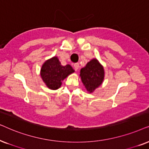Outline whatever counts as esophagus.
<instances>
[{
  "mask_svg": "<svg viewBox=\"0 0 149 149\" xmlns=\"http://www.w3.org/2000/svg\"><path fill=\"white\" fill-rule=\"evenodd\" d=\"M73 67H74L75 70H76V71H78V69H79V67H80V65H79V63H75L74 65H73Z\"/></svg>",
  "mask_w": 149,
  "mask_h": 149,
  "instance_id": "esophagus-1",
  "label": "esophagus"
}]
</instances>
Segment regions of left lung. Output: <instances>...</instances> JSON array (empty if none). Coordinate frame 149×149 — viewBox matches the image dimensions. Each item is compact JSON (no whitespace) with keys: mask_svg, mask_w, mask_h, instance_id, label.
I'll return each instance as SVG.
<instances>
[{"mask_svg":"<svg viewBox=\"0 0 149 149\" xmlns=\"http://www.w3.org/2000/svg\"><path fill=\"white\" fill-rule=\"evenodd\" d=\"M80 77L88 93H92L102 84L105 71L103 65L97 58H93L80 69Z\"/></svg>","mask_w":149,"mask_h":149,"instance_id":"8db88e82","label":"left lung"}]
</instances>
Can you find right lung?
Returning <instances> with one entry per match:
<instances>
[{"mask_svg":"<svg viewBox=\"0 0 149 149\" xmlns=\"http://www.w3.org/2000/svg\"><path fill=\"white\" fill-rule=\"evenodd\" d=\"M74 71L70 65L65 66L61 65L58 57L55 56L43 63L40 70V76L47 88L57 90L62 85V81Z\"/></svg>","mask_w":149,"mask_h":149,"instance_id":"right-lung-1","label":"right lung"}]
</instances>
